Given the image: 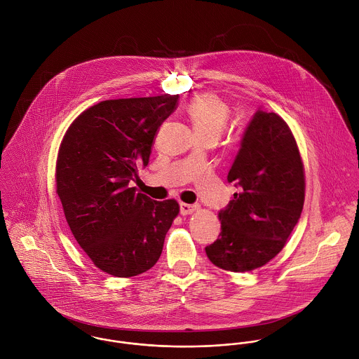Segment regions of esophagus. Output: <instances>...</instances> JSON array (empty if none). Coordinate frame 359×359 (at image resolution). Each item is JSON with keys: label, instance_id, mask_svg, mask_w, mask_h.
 <instances>
[{"label": "esophagus", "instance_id": "obj_1", "mask_svg": "<svg viewBox=\"0 0 359 359\" xmlns=\"http://www.w3.org/2000/svg\"><path fill=\"white\" fill-rule=\"evenodd\" d=\"M196 210V205H188V203H180V212L182 215L192 214Z\"/></svg>", "mask_w": 359, "mask_h": 359}]
</instances>
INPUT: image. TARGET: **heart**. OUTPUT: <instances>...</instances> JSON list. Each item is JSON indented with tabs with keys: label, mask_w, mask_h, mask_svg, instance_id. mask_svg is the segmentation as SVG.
Listing matches in <instances>:
<instances>
[{
	"label": "heart",
	"mask_w": 359,
	"mask_h": 359,
	"mask_svg": "<svg viewBox=\"0 0 359 359\" xmlns=\"http://www.w3.org/2000/svg\"><path fill=\"white\" fill-rule=\"evenodd\" d=\"M187 114L198 137H219L229 118V106L215 95L203 94L187 104Z\"/></svg>",
	"instance_id": "obj_1"
}]
</instances>
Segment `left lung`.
<instances>
[{
    "instance_id": "left-lung-1",
    "label": "left lung",
    "mask_w": 359,
    "mask_h": 359,
    "mask_svg": "<svg viewBox=\"0 0 359 359\" xmlns=\"http://www.w3.org/2000/svg\"><path fill=\"white\" fill-rule=\"evenodd\" d=\"M226 180L239 192L219 210L221 232L205 255L218 268L248 272L283 249L304 205L300 152L278 114L257 109Z\"/></svg>"
}]
</instances>
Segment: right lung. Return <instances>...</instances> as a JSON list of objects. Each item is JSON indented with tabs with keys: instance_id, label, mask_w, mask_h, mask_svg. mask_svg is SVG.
Returning <instances> with one entry per match:
<instances>
[{
	"instance_id": "1",
	"label": "right lung",
	"mask_w": 359,
	"mask_h": 359,
	"mask_svg": "<svg viewBox=\"0 0 359 359\" xmlns=\"http://www.w3.org/2000/svg\"><path fill=\"white\" fill-rule=\"evenodd\" d=\"M178 95L103 101L69 127L57 154L56 192L80 248L106 273L151 269L180 211L130 188L149 163L154 135Z\"/></svg>"
}]
</instances>
